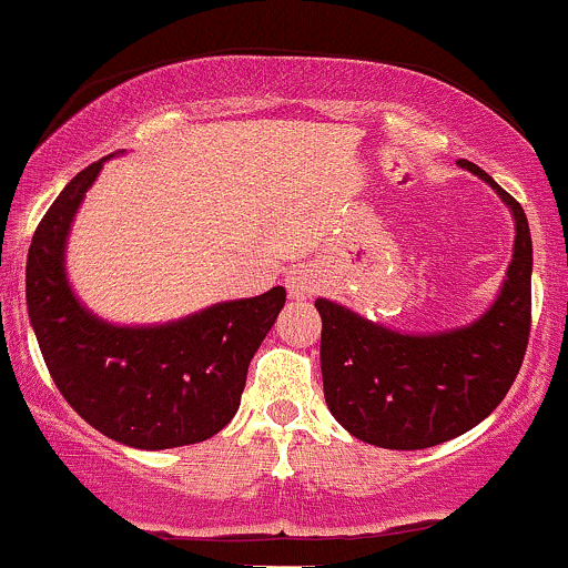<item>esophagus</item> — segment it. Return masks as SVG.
Instances as JSON below:
<instances>
[{"mask_svg":"<svg viewBox=\"0 0 568 568\" xmlns=\"http://www.w3.org/2000/svg\"><path fill=\"white\" fill-rule=\"evenodd\" d=\"M285 288H288L293 298H306L321 288V277H317V272L312 266L298 264L285 275Z\"/></svg>","mask_w":568,"mask_h":568,"instance_id":"esophagus-1","label":"esophagus"}]
</instances>
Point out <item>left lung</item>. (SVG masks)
<instances>
[{"mask_svg":"<svg viewBox=\"0 0 568 568\" xmlns=\"http://www.w3.org/2000/svg\"><path fill=\"white\" fill-rule=\"evenodd\" d=\"M515 219V245L494 302L478 321L440 334H400L317 298L323 393L334 419L379 448L416 452L467 433L505 400L531 331V232L524 207L475 162Z\"/></svg>","mask_w":568,"mask_h":568,"instance_id":"1","label":"left lung"}]
</instances>
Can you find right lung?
Wrapping results in <instances>:
<instances>
[{
	"label": "right lung",
	"instance_id": "1",
	"mask_svg": "<svg viewBox=\"0 0 568 568\" xmlns=\"http://www.w3.org/2000/svg\"><path fill=\"white\" fill-rule=\"evenodd\" d=\"M69 181L39 221L26 262V304L55 387L106 438L133 448L189 446L232 422L247 366L285 304V288L234 298L165 325H112L67 277V237L103 162Z\"/></svg>",
	"mask_w": 568,
	"mask_h": 568
}]
</instances>
